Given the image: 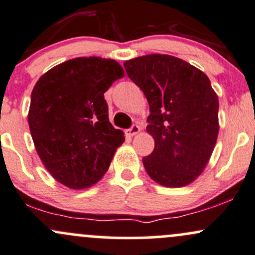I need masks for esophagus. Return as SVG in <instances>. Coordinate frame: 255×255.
<instances>
[{"mask_svg": "<svg viewBox=\"0 0 255 255\" xmlns=\"http://www.w3.org/2000/svg\"><path fill=\"white\" fill-rule=\"evenodd\" d=\"M140 130H141V128H140V127H138L137 124H133L132 127H131V128L128 130V135H130V136H133V135H136V133L140 132Z\"/></svg>", "mask_w": 255, "mask_h": 255, "instance_id": "34e87169", "label": "esophagus"}]
</instances>
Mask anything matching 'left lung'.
Wrapping results in <instances>:
<instances>
[{"mask_svg":"<svg viewBox=\"0 0 255 255\" xmlns=\"http://www.w3.org/2000/svg\"><path fill=\"white\" fill-rule=\"evenodd\" d=\"M124 67L149 106L146 130L154 149L142 158L147 174L168 188L190 184L206 167L219 135V98L209 77L170 55L136 57Z\"/></svg>","mask_w":255,"mask_h":255,"instance_id":"obj_1","label":"left lung"}]
</instances>
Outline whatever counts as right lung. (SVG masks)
<instances>
[{
  "mask_svg": "<svg viewBox=\"0 0 255 255\" xmlns=\"http://www.w3.org/2000/svg\"><path fill=\"white\" fill-rule=\"evenodd\" d=\"M124 77L115 60L76 57L44 73L31 92L28 123L50 174L71 189L96 184L124 132L110 124L104 93Z\"/></svg>",
  "mask_w": 255,
  "mask_h": 255,
  "instance_id": "1",
  "label": "right lung"
}]
</instances>
